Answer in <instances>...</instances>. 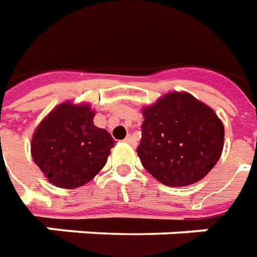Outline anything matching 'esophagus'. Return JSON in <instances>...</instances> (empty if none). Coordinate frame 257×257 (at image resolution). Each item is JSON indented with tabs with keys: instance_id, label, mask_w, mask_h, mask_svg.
Here are the masks:
<instances>
[{
	"instance_id": "esophagus-1",
	"label": "esophagus",
	"mask_w": 257,
	"mask_h": 257,
	"mask_svg": "<svg viewBox=\"0 0 257 257\" xmlns=\"http://www.w3.org/2000/svg\"><path fill=\"white\" fill-rule=\"evenodd\" d=\"M125 142H126V144H129V145H132V146L137 145V141H135L134 135H128V137L125 138Z\"/></svg>"
}]
</instances>
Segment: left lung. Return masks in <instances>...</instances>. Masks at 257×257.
Listing matches in <instances>:
<instances>
[{"label":"left lung","mask_w":257,"mask_h":257,"mask_svg":"<svg viewBox=\"0 0 257 257\" xmlns=\"http://www.w3.org/2000/svg\"><path fill=\"white\" fill-rule=\"evenodd\" d=\"M144 116L138 156L146 171L166 186L196 183L222 155V122L190 93H168L145 108Z\"/></svg>","instance_id":"left-lung-1"}]
</instances>
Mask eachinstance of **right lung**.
<instances>
[{
    "mask_svg": "<svg viewBox=\"0 0 257 257\" xmlns=\"http://www.w3.org/2000/svg\"><path fill=\"white\" fill-rule=\"evenodd\" d=\"M86 105L61 103L37 128L31 144L34 162L58 188H78L106 164L115 145L108 131L93 125Z\"/></svg>",
    "mask_w": 257,
    "mask_h": 257,
    "instance_id": "1",
    "label": "right lung"
}]
</instances>
